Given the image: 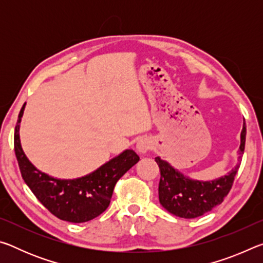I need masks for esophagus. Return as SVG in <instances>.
Returning <instances> with one entry per match:
<instances>
[{"mask_svg":"<svg viewBox=\"0 0 263 263\" xmlns=\"http://www.w3.org/2000/svg\"><path fill=\"white\" fill-rule=\"evenodd\" d=\"M151 148V140L148 138H140L137 142V151L138 153L145 154L147 153Z\"/></svg>","mask_w":263,"mask_h":263,"instance_id":"obj_1","label":"esophagus"}]
</instances>
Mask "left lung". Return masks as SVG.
Masks as SVG:
<instances>
[{
  "instance_id": "obj_1",
  "label": "left lung",
  "mask_w": 263,
  "mask_h": 263,
  "mask_svg": "<svg viewBox=\"0 0 263 263\" xmlns=\"http://www.w3.org/2000/svg\"><path fill=\"white\" fill-rule=\"evenodd\" d=\"M241 142L238 151L239 163L228 175L212 181H197L181 174L167 161L155 158L160 168L159 201L168 212L177 217L191 219L211 211L222 203L232 188L234 176L240 167L246 141V126H242Z\"/></svg>"
}]
</instances>
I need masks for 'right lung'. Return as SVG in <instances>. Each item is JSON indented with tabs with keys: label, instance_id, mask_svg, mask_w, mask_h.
Here are the masks:
<instances>
[{
	"label": "right lung",
	"instance_id": "obj_1",
	"mask_svg": "<svg viewBox=\"0 0 263 263\" xmlns=\"http://www.w3.org/2000/svg\"><path fill=\"white\" fill-rule=\"evenodd\" d=\"M15 127L14 145L22 177L33 195L52 215L69 222H86L100 216L109 206L117 181L139 161L138 154L126 149L91 174L74 180H59L38 171L26 158L21 146L20 123Z\"/></svg>",
	"mask_w": 263,
	"mask_h": 263
}]
</instances>
